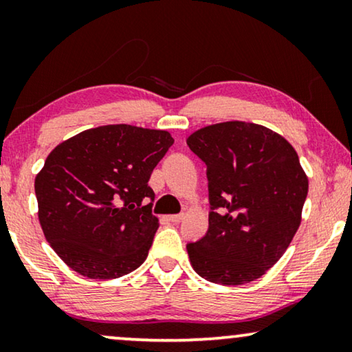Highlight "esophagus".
I'll return each mask as SVG.
<instances>
[{"label": "esophagus", "mask_w": 352, "mask_h": 352, "mask_svg": "<svg viewBox=\"0 0 352 352\" xmlns=\"http://www.w3.org/2000/svg\"><path fill=\"white\" fill-rule=\"evenodd\" d=\"M182 219H184V214H171V216H168V221H170V223H175V224L181 223Z\"/></svg>", "instance_id": "esophagus-1"}]
</instances>
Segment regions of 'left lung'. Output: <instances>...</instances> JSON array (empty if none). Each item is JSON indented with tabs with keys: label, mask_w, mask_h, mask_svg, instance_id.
<instances>
[{
	"label": "left lung",
	"mask_w": 352,
	"mask_h": 352,
	"mask_svg": "<svg viewBox=\"0 0 352 352\" xmlns=\"http://www.w3.org/2000/svg\"><path fill=\"white\" fill-rule=\"evenodd\" d=\"M187 146L206 165L210 201L208 230L187 243L192 267L221 285L256 280L300 228L307 177L295 148L245 122L201 128Z\"/></svg>",
	"instance_id": "1"
}]
</instances>
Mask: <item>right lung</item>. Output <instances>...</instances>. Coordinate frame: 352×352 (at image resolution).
<instances>
[{
	"label": "right lung",
	"instance_id": "obj_1",
	"mask_svg": "<svg viewBox=\"0 0 352 352\" xmlns=\"http://www.w3.org/2000/svg\"><path fill=\"white\" fill-rule=\"evenodd\" d=\"M175 139L160 129L107 124L67 139L35 179L43 232L67 266L118 278L146 261L158 218L148 186Z\"/></svg>",
	"mask_w": 352,
	"mask_h": 352
}]
</instances>
